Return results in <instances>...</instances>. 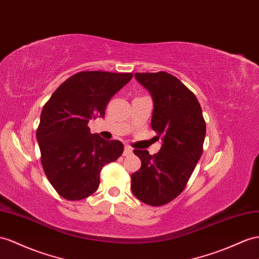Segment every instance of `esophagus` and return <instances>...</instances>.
I'll return each mask as SVG.
<instances>
[{"instance_id": "34e87169", "label": "esophagus", "mask_w": 259, "mask_h": 259, "mask_svg": "<svg viewBox=\"0 0 259 259\" xmlns=\"http://www.w3.org/2000/svg\"><path fill=\"white\" fill-rule=\"evenodd\" d=\"M131 154H132V149L130 147H128V145H125L124 150H123V155L124 156H129Z\"/></svg>"}]
</instances>
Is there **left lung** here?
I'll list each match as a JSON object with an SVG mask.
<instances>
[{
	"instance_id": "left-lung-1",
	"label": "left lung",
	"mask_w": 259,
	"mask_h": 259,
	"mask_svg": "<svg viewBox=\"0 0 259 259\" xmlns=\"http://www.w3.org/2000/svg\"><path fill=\"white\" fill-rule=\"evenodd\" d=\"M137 81L153 99L151 127L161 138V150L150 155L135 150L141 167L131 175V190L139 200L163 205L184 190L202 154L205 122L197 97L167 72L136 73Z\"/></svg>"
}]
</instances>
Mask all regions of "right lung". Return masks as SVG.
I'll return each mask as SVG.
<instances>
[{
	"instance_id": "add662e5",
	"label": "right lung",
	"mask_w": 259,
	"mask_h": 259,
	"mask_svg": "<svg viewBox=\"0 0 259 259\" xmlns=\"http://www.w3.org/2000/svg\"><path fill=\"white\" fill-rule=\"evenodd\" d=\"M132 73L83 71L64 81L44 106L36 132L41 164L57 193L81 200L99 186L101 170L122 154L123 144L91 134V119L104 118L110 98Z\"/></svg>"
}]
</instances>
